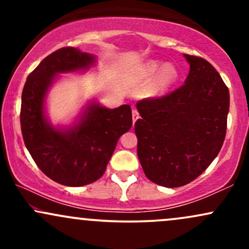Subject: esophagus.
Returning a JSON list of instances; mask_svg holds the SVG:
<instances>
[{"instance_id": "esophagus-1", "label": "esophagus", "mask_w": 249, "mask_h": 249, "mask_svg": "<svg viewBox=\"0 0 249 249\" xmlns=\"http://www.w3.org/2000/svg\"><path fill=\"white\" fill-rule=\"evenodd\" d=\"M139 118V112L136 110V108H133L132 110V119H133V123H136L137 119Z\"/></svg>"}]
</instances>
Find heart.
<instances>
[{
	"mask_svg": "<svg viewBox=\"0 0 249 249\" xmlns=\"http://www.w3.org/2000/svg\"><path fill=\"white\" fill-rule=\"evenodd\" d=\"M142 73L146 77H154L157 73H160L159 76V87L160 88H165L176 78V70L172 67L164 65L156 61L147 63L144 67Z\"/></svg>",
	"mask_w": 249,
	"mask_h": 249,
	"instance_id": "heart-1",
	"label": "heart"
}]
</instances>
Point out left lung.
<instances>
[{
	"label": "left lung",
	"instance_id": "8db88e82",
	"mask_svg": "<svg viewBox=\"0 0 249 249\" xmlns=\"http://www.w3.org/2000/svg\"><path fill=\"white\" fill-rule=\"evenodd\" d=\"M190 72L181 87L137 103L139 161L151 181L180 187L204 172L221 150L230 91L211 63L185 55Z\"/></svg>",
	"mask_w": 249,
	"mask_h": 249
}]
</instances>
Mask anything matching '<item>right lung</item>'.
<instances>
[{
  "mask_svg": "<svg viewBox=\"0 0 249 249\" xmlns=\"http://www.w3.org/2000/svg\"><path fill=\"white\" fill-rule=\"evenodd\" d=\"M95 56L65 47L50 53L28 76L21 104V130L39 170L65 186H84L107 170L117 142L132 126L130 105L117 108L88 105L78 124L58 130L44 115V101L56 75L87 70Z\"/></svg>",
  "mask_w": 249,
  "mask_h": 249,
  "instance_id": "obj_1",
  "label": "right lung"
}]
</instances>
